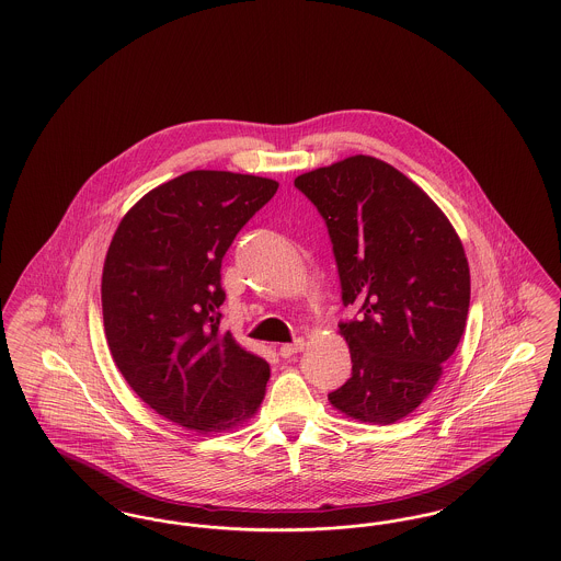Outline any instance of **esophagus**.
Returning a JSON list of instances; mask_svg holds the SVG:
<instances>
[{
  "mask_svg": "<svg viewBox=\"0 0 561 561\" xmlns=\"http://www.w3.org/2000/svg\"><path fill=\"white\" fill-rule=\"evenodd\" d=\"M305 347H307V343H305L302 339H298V341H294V343L282 345V347H279V355H282V357H293V355L300 353Z\"/></svg>",
  "mask_w": 561,
  "mask_h": 561,
  "instance_id": "34e87169",
  "label": "esophagus"
}]
</instances>
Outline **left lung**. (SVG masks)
<instances>
[{"mask_svg":"<svg viewBox=\"0 0 561 561\" xmlns=\"http://www.w3.org/2000/svg\"><path fill=\"white\" fill-rule=\"evenodd\" d=\"M320 210L343 302L351 378L328 396L347 419L398 423L427 400L465 332L471 275L448 216L400 170L353 156L294 179Z\"/></svg>","mask_w":561,"mask_h":561,"instance_id":"left-lung-1","label":"left lung"}]
</instances>
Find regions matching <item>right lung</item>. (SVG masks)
<instances>
[{"label":"right lung","instance_id":"add662e5","mask_svg":"<svg viewBox=\"0 0 561 561\" xmlns=\"http://www.w3.org/2000/svg\"><path fill=\"white\" fill-rule=\"evenodd\" d=\"M277 181L193 170L142 195L122 218L103 267L108 348L134 393L181 427L250 421L268 364L220 330V263Z\"/></svg>","mask_w":561,"mask_h":561}]
</instances>
